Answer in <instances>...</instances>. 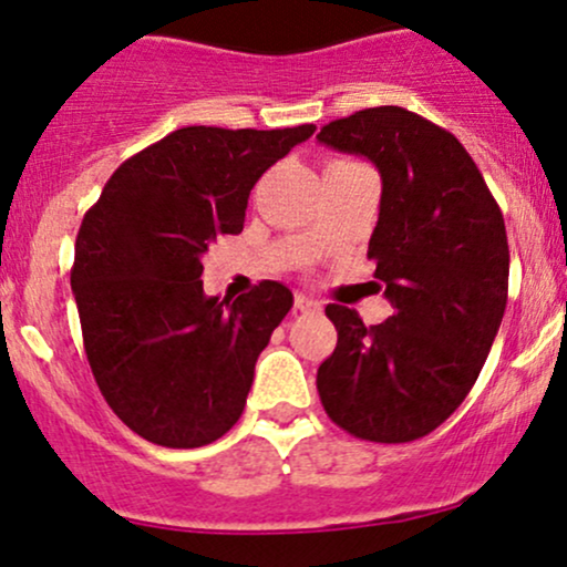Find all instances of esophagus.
I'll use <instances>...</instances> for the list:
<instances>
[{
	"instance_id": "esophagus-1",
	"label": "esophagus",
	"mask_w": 567,
	"mask_h": 567,
	"mask_svg": "<svg viewBox=\"0 0 567 567\" xmlns=\"http://www.w3.org/2000/svg\"><path fill=\"white\" fill-rule=\"evenodd\" d=\"M296 309L298 311H317L320 309V303H317L315 298L303 296V292H296Z\"/></svg>"
}]
</instances>
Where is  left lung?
<instances>
[{"instance_id": "left-lung-1", "label": "left lung", "mask_w": 567, "mask_h": 567, "mask_svg": "<svg viewBox=\"0 0 567 567\" xmlns=\"http://www.w3.org/2000/svg\"><path fill=\"white\" fill-rule=\"evenodd\" d=\"M317 138L379 167L368 258L394 306L368 328L354 309L328 303L338 343L317 370L322 408L360 440L426 437L466 400L504 320V216L458 138L408 109H362Z\"/></svg>"}]
</instances>
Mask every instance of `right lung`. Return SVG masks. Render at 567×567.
<instances>
[{
  "label": "right lung",
  "mask_w": 567,
  "mask_h": 567,
  "mask_svg": "<svg viewBox=\"0 0 567 567\" xmlns=\"http://www.w3.org/2000/svg\"><path fill=\"white\" fill-rule=\"evenodd\" d=\"M311 133L181 127L122 162L84 213L71 266L84 354L138 437L202 447L243 415L292 292L264 279L237 301L207 298L202 256L243 231L250 188Z\"/></svg>",
  "instance_id": "1"
}]
</instances>
